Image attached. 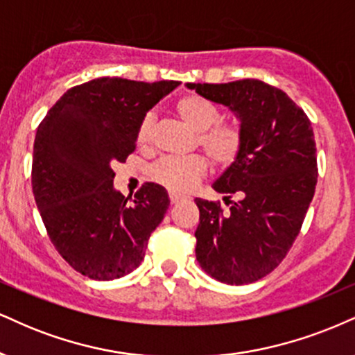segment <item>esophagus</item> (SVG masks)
<instances>
[{
  "label": "esophagus",
  "instance_id": "esophagus-1",
  "mask_svg": "<svg viewBox=\"0 0 355 355\" xmlns=\"http://www.w3.org/2000/svg\"><path fill=\"white\" fill-rule=\"evenodd\" d=\"M182 198H184V196H181V194H178V193H173V191H171V193H169V199H171V202H173V204H178L179 201H182Z\"/></svg>",
  "mask_w": 355,
  "mask_h": 355
}]
</instances>
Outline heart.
<instances>
[{
  "mask_svg": "<svg viewBox=\"0 0 355 355\" xmlns=\"http://www.w3.org/2000/svg\"><path fill=\"white\" fill-rule=\"evenodd\" d=\"M174 111L178 116L198 132V144L207 157L219 168H229L239 159L244 151V135L236 124L219 123L220 111L209 99L198 94H184L176 99ZM153 118L146 114L136 131V143L141 148L151 141ZM206 171L204 157L193 154L186 157H162L149 169L156 182L168 187L173 193H184Z\"/></svg>",
  "mask_w": 355,
  "mask_h": 355,
  "instance_id": "obj_1",
  "label": "heart"
}]
</instances>
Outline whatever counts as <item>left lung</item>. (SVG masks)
<instances>
[{"instance_id":"obj_1","label":"left lung","mask_w":355,"mask_h":355,"mask_svg":"<svg viewBox=\"0 0 355 355\" xmlns=\"http://www.w3.org/2000/svg\"><path fill=\"white\" fill-rule=\"evenodd\" d=\"M241 121L244 151L212 184L231 207H199L196 259L224 284H251L281 264L301 231L318 184L311 121L284 91L259 79L224 85L187 83ZM237 195L240 201H230Z\"/></svg>"}]
</instances>
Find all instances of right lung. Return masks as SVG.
Masks as SVG:
<instances>
[{"instance_id":"add662e5","label":"right lung","mask_w":355,"mask_h":355,"mask_svg":"<svg viewBox=\"0 0 355 355\" xmlns=\"http://www.w3.org/2000/svg\"><path fill=\"white\" fill-rule=\"evenodd\" d=\"M179 81L98 78L71 87L37 126L33 194L49 239L83 276L112 281L144 259L151 232L169 207L166 189L146 182L124 198L112 162L136 149V131Z\"/></svg>"}]
</instances>
